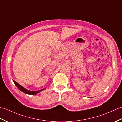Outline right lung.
Listing matches in <instances>:
<instances>
[{"mask_svg":"<svg viewBox=\"0 0 122 122\" xmlns=\"http://www.w3.org/2000/svg\"><path fill=\"white\" fill-rule=\"evenodd\" d=\"M13 81L14 82V83H15V84L16 86V87H18V88L20 90L21 92H24L25 93H26V94H29V95H34L37 94V93H39V92H41L42 91V90L45 89H41L40 90H38V91H36V92L30 91V90H27V89H26L25 88H24V87H23L21 85H20L18 83H16L15 81H13Z\"/></svg>","mask_w":122,"mask_h":122,"instance_id":"right-lung-1","label":"right lung"}]
</instances>
